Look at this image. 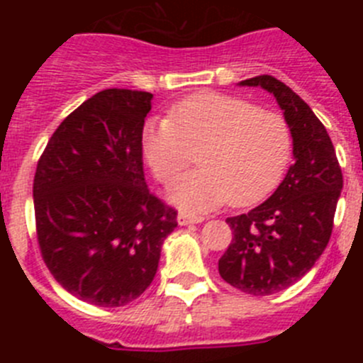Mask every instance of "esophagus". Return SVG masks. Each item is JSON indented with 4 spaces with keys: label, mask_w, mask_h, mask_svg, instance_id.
Returning <instances> with one entry per match:
<instances>
[{
    "label": "esophagus",
    "mask_w": 363,
    "mask_h": 363,
    "mask_svg": "<svg viewBox=\"0 0 363 363\" xmlns=\"http://www.w3.org/2000/svg\"><path fill=\"white\" fill-rule=\"evenodd\" d=\"M203 220H205L203 216H196V214H191V213H179L178 214L179 225H189V223H201Z\"/></svg>",
    "instance_id": "obj_1"
}]
</instances>
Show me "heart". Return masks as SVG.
Listing matches in <instances>:
<instances>
[{
    "instance_id": "obj_1",
    "label": "heart",
    "mask_w": 363,
    "mask_h": 363,
    "mask_svg": "<svg viewBox=\"0 0 363 363\" xmlns=\"http://www.w3.org/2000/svg\"><path fill=\"white\" fill-rule=\"evenodd\" d=\"M142 145L163 184H172L200 150L201 167L172 185L171 200L207 211L227 200L252 205L269 196L291 162L293 133L280 112L238 96L200 92L172 105L169 120L147 121Z\"/></svg>"
}]
</instances>
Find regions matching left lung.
I'll list each match as a JSON object with an SVG mask.
<instances>
[{
  "label": "left lung",
  "mask_w": 363,
  "mask_h": 363,
  "mask_svg": "<svg viewBox=\"0 0 363 363\" xmlns=\"http://www.w3.org/2000/svg\"><path fill=\"white\" fill-rule=\"evenodd\" d=\"M240 85L271 92L293 133L294 163L284 182L267 201L227 218L234 236L218 262L227 284L267 296L300 280L325 251L344 178L325 127L293 89L269 74Z\"/></svg>",
  "instance_id": "1"
}]
</instances>
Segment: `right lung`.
I'll return each mask as SVG.
<instances>
[{"mask_svg": "<svg viewBox=\"0 0 363 363\" xmlns=\"http://www.w3.org/2000/svg\"><path fill=\"white\" fill-rule=\"evenodd\" d=\"M150 99L129 89L98 92L60 123L36 167L41 258L63 289L92 306H127L143 294L178 227V211L143 176Z\"/></svg>", "mask_w": 363, "mask_h": 363, "instance_id": "1", "label": "right lung"}]
</instances>
